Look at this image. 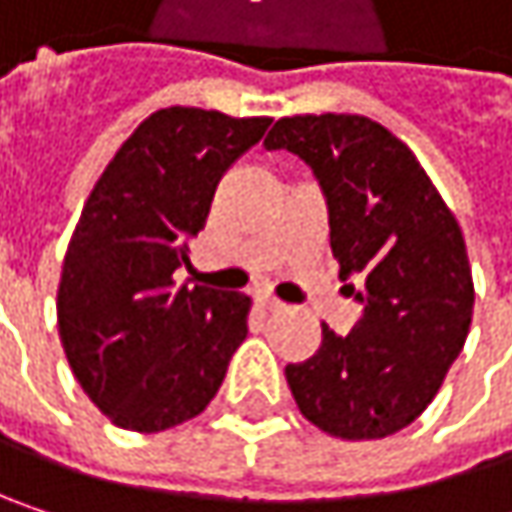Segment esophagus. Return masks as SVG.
I'll return each instance as SVG.
<instances>
[{
    "label": "esophagus",
    "instance_id": "1",
    "mask_svg": "<svg viewBox=\"0 0 512 512\" xmlns=\"http://www.w3.org/2000/svg\"><path fill=\"white\" fill-rule=\"evenodd\" d=\"M257 308H260V311H281L284 305H281L275 296H269V293H260V296H257Z\"/></svg>",
    "mask_w": 512,
    "mask_h": 512
}]
</instances>
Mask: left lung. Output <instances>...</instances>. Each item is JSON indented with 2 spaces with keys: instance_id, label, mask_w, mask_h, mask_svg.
Segmentation results:
<instances>
[{
  "instance_id": "8db88e82",
  "label": "left lung",
  "mask_w": 512,
  "mask_h": 512,
  "mask_svg": "<svg viewBox=\"0 0 512 512\" xmlns=\"http://www.w3.org/2000/svg\"><path fill=\"white\" fill-rule=\"evenodd\" d=\"M302 156L326 195L329 246L364 314L350 335L323 323L311 358L284 376L323 433L364 442L409 427L462 353L474 281L460 222L415 154L364 115H293L263 139Z\"/></svg>"
}]
</instances>
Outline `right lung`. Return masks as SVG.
<instances>
[{
	"instance_id": "right-lung-1",
	"label": "right lung",
	"mask_w": 512,
	"mask_h": 512,
	"mask_svg": "<svg viewBox=\"0 0 512 512\" xmlns=\"http://www.w3.org/2000/svg\"><path fill=\"white\" fill-rule=\"evenodd\" d=\"M272 118L168 106L145 118L94 183L58 281V335L91 403L133 433L207 409L249 335L246 293L174 287L231 162Z\"/></svg>"
}]
</instances>
